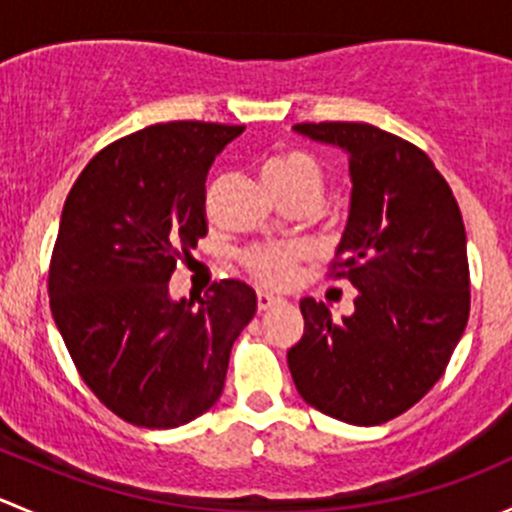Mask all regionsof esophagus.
<instances>
[{
    "mask_svg": "<svg viewBox=\"0 0 512 512\" xmlns=\"http://www.w3.org/2000/svg\"><path fill=\"white\" fill-rule=\"evenodd\" d=\"M277 304H282L280 297H272V294L267 292H257V309H260V312H267V309L277 307Z\"/></svg>",
    "mask_w": 512,
    "mask_h": 512,
    "instance_id": "esophagus-1",
    "label": "esophagus"
}]
</instances>
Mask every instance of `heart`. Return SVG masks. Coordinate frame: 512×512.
I'll return each mask as SVG.
<instances>
[{
    "instance_id": "heart-1",
    "label": "heart",
    "mask_w": 512,
    "mask_h": 512,
    "mask_svg": "<svg viewBox=\"0 0 512 512\" xmlns=\"http://www.w3.org/2000/svg\"><path fill=\"white\" fill-rule=\"evenodd\" d=\"M265 178L277 195H312L319 203L324 190V168L307 151H285L265 165ZM309 247L302 242H257L242 252L240 262L260 285L287 287L299 267L309 260Z\"/></svg>"
}]
</instances>
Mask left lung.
Instances as JSON below:
<instances>
[{"instance_id": "1", "label": "left lung", "mask_w": 512, "mask_h": 512, "mask_svg": "<svg viewBox=\"0 0 512 512\" xmlns=\"http://www.w3.org/2000/svg\"><path fill=\"white\" fill-rule=\"evenodd\" d=\"M344 148L352 210L329 277L359 289L354 314L302 299L304 334L287 352L302 399L356 426H379L418 404L446 371L471 312L463 215L433 160L371 123H297Z\"/></svg>"}]
</instances>
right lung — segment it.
<instances>
[{
    "label": "right lung",
    "mask_w": 512,
    "mask_h": 512,
    "mask_svg": "<svg viewBox=\"0 0 512 512\" xmlns=\"http://www.w3.org/2000/svg\"><path fill=\"white\" fill-rule=\"evenodd\" d=\"M245 126L156 123L89 160L61 213L49 304L76 371L123 421L175 428L223 394L252 287L220 280L193 302L168 297L178 260L208 235L205 178Z\"/></svg>",
    "instance_id": "obj_1"
}]
</instances>
